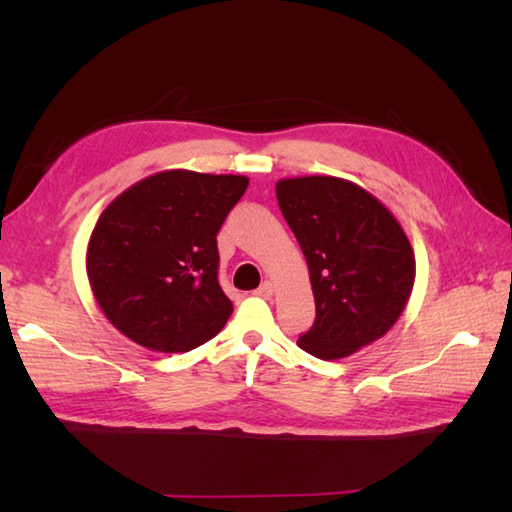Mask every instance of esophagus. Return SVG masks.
<instances>
[{
	"label": "esophagus",
	"mask_w": 512,
	"mask_h": 512,
	"mask_svg": "<svg viewBox=\"0 0 512 512\" xmlns=\"http://www.w3.org/2000/svg\"><path fill=\"white\" fill-rule=\"evenodd\" d=\"M257 295H259V297H264V299H270V297H273V295H275V284H273V281H264V284L259 286Z\"/></svg>",
	"instance_id": "1"
}]
</instances>
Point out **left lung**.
<instances>
[{"instance_id": "1", "label": "left lung", "mask_w": 512, "mask_h": 512, "mask_svg": "<svg viewBox=\"0 0 512 512\" xmlns=\"http://www.w3.org/2000/svg\"><path fill=\"white\" fill-rule=\"evenodd\" d=\"M277 200L306 255L317 306L297 345L336 361L385 336L416 281V255L394 213L334 176L281 178Z\"/></svg>"}]
</instances>
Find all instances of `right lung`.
<instances>
[{
	"mask_svg": "<svg viewBox=\"0 0 512 512\" xmlns=\"http://www.w3.org/2000/svg\"><path fill=\"white\" fill-rule=\"evenodd\" d=\"M246 176L169 169L105 206L85 250L92 295L118 332L154 352H189L224 328L217 231Z\"/></svg>",
	"mask_w": 512,
	"mask_h": 512,
	"instance_id": "obj_1",
	"label": "right lung"
}]
</instances>
